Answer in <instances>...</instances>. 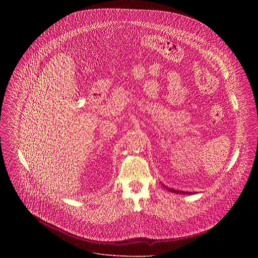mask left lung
Listing matches in <instances>:
<instances>
[{"instance_id":"1","label":"left lung","mask_w":258,"mask_h":258,"mask_svg":"<svg viewBox=\"0 0 258 258\" xmlns=\"http://www.w3.org/2000/svg\"><path fill=\"white\" fill-rule=\"evenodd\" d=\"M164 186H166V185L164 184ZM166 188H167L168 190L172 191V192L181 194V195H194V194H196V192H191V191H184V190H178V189H174V188H171V187H168V186H166Z\"/></svg>"}]
</instances>
